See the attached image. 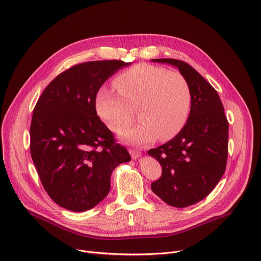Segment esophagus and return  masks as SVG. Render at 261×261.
<instances>
[{
	"mask_svg": "<svg viewBox=\"0 0 261 261\" xmlns=\"http://www.w3.org/2000/svg\"><path fill=\"white\" fill-rule=\"evenodd\" d=\"M129 153H130V155H132V159H133V160H137V159H139V158L141 156V152L138 151V150L130 149V150H129Z\"/></svg>",
	"mask_w": 261,
	"mask_h": 261,
	"instance_id": "esophagus-1",
	"label": "esophagus"
}]
</instances>
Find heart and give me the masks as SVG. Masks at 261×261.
I'll return each instance as SVG.
<instances>
[{"label": "heart", "instance_id": "heart-1", "mask_svg": "<svg viewBox=\"0 0 261 261\" xmlns=\"http://www.w3.org/2000/svg\"><path fill=\"white\" fill-rule=\"evenodd\" d=\"M114 85L121 96L101 89L96 95V111L111 130L120 133L129 125L137 110L140 121L121 134L123 141L146 145L156 138L172 139L185 126L192 92L180 72L138 64L120 73Z\"/></svg>", "mask_w": 261, "mask_h": 261}]
</instances>
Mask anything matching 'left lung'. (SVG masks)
I'll list each match as a JSON object with an SVG mask.
<instances>
[{
    "instance_id": "8db88e82",
    "label": "left lung",
    "mask_w": 261,
    "mask_h": 261,
    "mask_svg": "<svg viewBox=\"0 0 261 261\" xmlns=\"http://www.w3.org/2000/svg\"><path fill=\"white\" fill-rule=\"evenodd\" d=\"M178 68L188 80L192 103L187 123L169 142L148 154L162 166L152 192L167 204L182 208L204 199L222 178L228 154V121L214 87L188 63L151 59Z\"/></svg>"
}]
</instances>
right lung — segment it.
I'll list each match as a JSON object with an SVG mask.
<instances>
[{
  "label": "right lung",
  "mask_w": 261,
  "mask_h": 261,
  "mask_svg": "<svg viewBox=\"0 0 261 261\" xmlns=\"http://www.w3.org/2000/svg\"><path fill=\"white\" fill-rule=\"evenodd\" d=\"M130 64L106 60L74 65L38 98L30 127L31 156L44 190L63 208H93L109 194L113 170L130 161L95 108L101 85Z\"/></svg>",
  "instance_id": "right-lung-1"
}]
</instances>
